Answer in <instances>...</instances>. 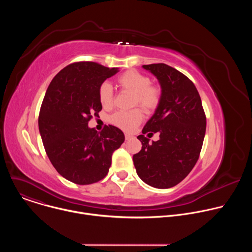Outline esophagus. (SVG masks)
Segmentation results:
<instances>
[{
    "label": "esophagus",
    "instance_id": "34e87169",
    "mask_svg": "<svg viewBox=\"0 0 252 252\" xmlns=\"http://www.w3.org/2000/svg\"><path fill=\"white\" fill-rule=\"evenodd\" d=\"M131 137H132V135H131V134H129V133H126V134H125V138H126V140H129Z\"/></svg>",
    "mask_w": 252,
    "mask_h": 252
}]
</instances>
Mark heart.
Masks as SVG:
<instances>
[{
    "instance_id": "1",
    "label": "heart",
    "mask_w": 252,
    "mask_h": 252,
    "mask_svg": "<svg viewBox=\"0 0 252 252\" xmlns=\"http://www.w3.org/2000/svg\"><path fill=\"white\" fill-rule=\"evenodd\" d=\"M119 87L126 92L131 93L132 105L138 104L146 112L155 111L159 104L161 92L158 86L151 85L148 76L136 70H127L118 78ZM99 101L104 107H111L114 102L113 87L109 83H103L98 90ZM142 120V113L139 109L128 112H117L111 116L110 121L116 126L126 130H132Z\"/></svg>"
}]
</instances>
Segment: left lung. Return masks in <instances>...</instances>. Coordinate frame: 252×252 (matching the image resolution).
<instances>
[{
	"instance_id": "obj_1",
	"label": "left lung",
	"mask_w": 252,
	"mask_h": 252,
	"mask_svg": "<svg viewBox=\"0 0 252 252\" xmlns=\"http://www.w3.org/2000/svg\"><path fill=\"white\" fill-rule=\"evenodd\" d=\"M142 67L158 79L161 91L159 104L142 133L159 132L160 139L150 145L148 139L138 135L142 147L133 155V164L143 183L157 189H169L181 183L195 165L205 135L206 119L199 94L188 77L165 63Z\"/></svg>"
}]
</instances>
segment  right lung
Here are the masks:
<instances>
[{
	"label": "right lung",
	"instance_id": "1",
	"mask_svg": "<svg viewBox=\"0 0 252 252\" xmlns=\"http://www.w3.org/2000/svg\"><path fill=\"white\" fill-rule=\"evenodd\" d=\"M119 71L93 62L71 63L51 82L39 116V130L46 153L57 171L77 185L99 182L112 164L113 153L125 141L117 126L97 132L89 127L93 115L102 109L101 84Z\"/></svg>",
	"mask_w": 252,
	"mask_h": 252
}]
</instances>
